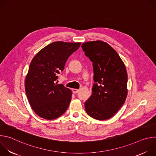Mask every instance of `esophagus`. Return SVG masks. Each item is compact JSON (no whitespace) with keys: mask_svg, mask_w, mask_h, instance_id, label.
Masks as SVG:
<instances>
[{"mask_svg":"<svg viewBox=\"0 0 156 156\" xmlns=\"http://www.w3.org/2000/svg\"><path fill=\"white\" fill-rule=\"evenodd\" d=\"M80 90H78V89H72V91L74 94H76L79 92Z\"/></svg>","mask_w":156,"mask_h":156,"instance_id":"1","label":"esophagus"}]
</instances>
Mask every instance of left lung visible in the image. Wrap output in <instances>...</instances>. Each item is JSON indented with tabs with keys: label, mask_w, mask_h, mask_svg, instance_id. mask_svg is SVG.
Masks as SVG:
<instances>
[{
	"label": "left lung",
	"mask_w": 156,
	"mask_h": 156,
	"mask_svg": "<svg viewBox=\"0 0 156 156\" xmlns=\"http://www.w3.org/2000/svg\"><path fill=\"white\" fill-rule=\"evenodd\" d=\"M81 48L93 62V94L84 102L86 113L104 120L112 117L125 103L128 76L124 63L117 52L101 41L86 42Z\"/></svg>",
	"instance_id": "1"
}]
</instances>
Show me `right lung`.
I'll return each instance as SVG.
<instances>
[{
    "label": "right lung",
    "instance_id": "1",
    "mask_svg": "<svg viewBox=\"0 0 156 156\" xmlns=\"http://www.w3.org/2000/svg\"><path fill=\"white\" fill-rule=\"evenodd\" d=\"M80 45V42H54L33 58L26 77L25 91L32 109L39 117L53 120L68 108L72 91L55 81L68 58Z\"/></svg>",
    "mask_w": 156,
    "mask_h": 156
}]
</instances>
